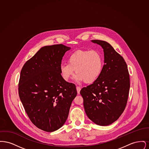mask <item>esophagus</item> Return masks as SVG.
I'll return each mask as SVG.
<instances>
[{
  "instance_id": "esophagus-1",
  "label": "esophagus",
  "mask_w": 149,
  "mask_h": 149,
  "mask_svg": "<svg viewBox=\"0 0 149 149\" xmlns=\"http://www.w3.org/2000/svg\"><path fill=\"white\" fill-rule=\"evenodd\" d=\"M80 90H81L80 87H79V86H77V93H78V94H80Z\"/></svg>"
}]
</instances>
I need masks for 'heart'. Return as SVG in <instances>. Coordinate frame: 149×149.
I'll return each instance as SVG.
<instances>
[{"mask_svg": "<svg viewBox=\"0 0 149 149\" xmlns=\"http://www.w3.org/2000/svg\"><path fill=\"white\" fill-rule=\"evenodd\" d=\"M103 68V57L98 50H79L68 58V63L61 64L60 71L63 78L68 81L74 74L78 82L91 83L99 78Z\"/></svg>", "mask_w": 149, "mask_h": 149, "instance_id": "obj_1", "label": "heart"}]
</instances>
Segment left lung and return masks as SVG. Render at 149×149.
Returning <instances> with one entry per match:
<instances>
[{"mask_svg":"<svg viewBox=\"0 0 149 149\" xmlns=\"http://www.w3.org/2000/svg\"><path fill=\"white\" fill-rule=\"evenodd\" d=\"M91 41L103 48L104 65L99 78L80 93L88 118L94 123L105 126L117 120L125 109L130 77L125 60L109 43L97 40Z\"/></svg>","mask_w":149,"mask_h":149,"instance_id":"obj_1","label":"left lung"}]
</instances>
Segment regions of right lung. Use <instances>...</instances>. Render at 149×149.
I'll use <instances>...</instances> for the list:
<instances>
[{
  "label": "right lung",
  "instance_id": "add662e5",
  "mask_svg": "<svg viewBox=\"0 0 149 149\" xmlns=\"http://www.w3.org/2000/svg\"><path fill=\"white\" fill-rule=\"evenodd\" d=\"M70 47L62 44L45 46L23 65L18 93L30 120L37 127L51 132L64 125L76 86L62 77L60 66Z\"/></svg>",
  "mask_w": 149,
  "mask_h": 149
}]
</instances>
